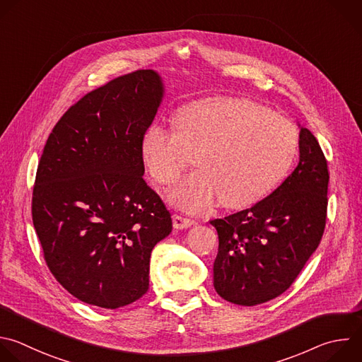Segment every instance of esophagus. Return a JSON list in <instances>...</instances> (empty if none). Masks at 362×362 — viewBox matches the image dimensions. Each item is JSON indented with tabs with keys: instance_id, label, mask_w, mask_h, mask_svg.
<instances>
[{
	"instance_id": "1",
	"label": "esophagus",
	"mask_w": 362,
	"mask_h": 362,
	"mask_svg": "<svg viewBox=\"0 0 362 362\" xmlns=\"http://www.w3.org/2000/svg\"><path fill=\"white\" fill-rule=\"evenodd\" d=\"M173 227L175 228H187L192 224H194V220L189 218V217H183L180 214H173Z\"/></svg>"
}]
</instances>
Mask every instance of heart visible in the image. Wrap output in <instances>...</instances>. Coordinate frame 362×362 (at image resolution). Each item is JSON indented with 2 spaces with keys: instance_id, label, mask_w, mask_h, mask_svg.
<instances>
[{
  "instance_id": "1",
  "label": "heart",
  "mask_w": 362,
  "mask_h": 362,
  "mask_svg": "<svg viewBox=\"0 0 362 362\" xmlns=\"http://www.w3.org/2000/svg\"><path fill=\"white\" fill-rule=\"evenodd\" d=\"M173 132L151 125L141 139V159L149 176L173 185L193 162L199 169L170 193L193 213L216 199L224 209H243L269 196L291 172L300 135L290 119L240 96H209L180 106Z\"/></svg>"
}]
</instances>
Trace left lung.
I'll return each instance as SVG.
<instances>
[{"mask_svg": "<svg viewBox=\"0 0 362 362\" xmlns=\"http://www.w3.org/2000/svg\"><path fill=\"white\" fill-rule=\"evenodd\" d=\"M328 180L318 141L301 128L294 172L253 207L210 221L218 234L213 284L221 298L256 305L290 288L324 234Z\"/></svg>", "mask_w": 362, "mask_h": 362, "instance_id": "8db88e82", "label": "left lung"}]
</instances>
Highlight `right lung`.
I'll return each mask as SVG.
<instances>
[{
	"instance_id": "1",
	"label": "right lung",
	"mask_w": 362,
	"mask_h": 362,
	"mask_svg": "<svg viewBox=\"0 0 362 362\" xmlns=\"http://www.w3.org/2000/svg\"><path fill=\"white\" fill-rule=\"evenodd\" d=\"M162 98L152 69L115 78L72 105L45 144L33 223L49 272L86 304L113 310L139 300L151 253L172 231L141 159Z\"/></svg>"
}]
</instances>
